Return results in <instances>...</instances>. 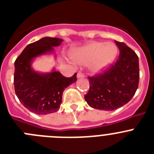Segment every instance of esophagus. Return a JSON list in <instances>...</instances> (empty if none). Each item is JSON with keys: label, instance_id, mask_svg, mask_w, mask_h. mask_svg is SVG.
<instances>
[{"label": "esophagus", "instance_id": "34e87169", "mask_svg": "<svg viewBox=\"0 0 154 154\" xmlns=\"http://www.w3.org/2000/svg\"><path fill=\"white\" fill-rule=\"evenodd\" d=\"M83 77H84V74H83V73L78 72V74H77V78L79 79V78H83Z\"/></svg>", "mask_w": 154, "mask_h": 154}]
</instances>
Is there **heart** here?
Returning a JSON list of instances; mask_svg holds the SVG:
<instances>
[{
  "label": "heart",
  "instance_id": "heart-1",
  "mask_svg": "<svg viewBox=\"0 0 154 154\" xmlns=\"http://www.w3.org/2000/svg\"><path fill=\"white\" fill-rule=\"evenodd\" d=\"M117 51V47L112 42H93L77 50L74 58L79 64H89V69L92 72H99L113 62Z\"/></svg>",
  "mask_w": 154,
  "mask_h": 154
}]
</instances>
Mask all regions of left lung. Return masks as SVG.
<instances>
[{"mask_svg":"<svg viewBox=\"0 0 154 154\" xmlns=\"http://www.w3.org/2000/svg\"><path fill=\"white\" fill-rule=\"evenodd\" d=\"M115 43L119 50L116 62L102 73L88 77L90 86L85 100L96 109L112 111L123 106L131 100L138 88V56L123 42Z\"/></svg>","mask_w":154,"mask_h":154,"instance_id":"1","label":"left lung"}]
</instances>
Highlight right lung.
I'll use <instances>...</instances> for the list:
<instances>
[{
	"instance_id": "1",
	"label": "right lung",
	"mask_w": 154,
	"mask_h": 154,
	"mask_svg": "<svg viewBox=\"0 0 154 154\" xmlns=\"http://www.w3.org/2000/svg\"><path fill=\"white\" fill-rule=\"evenodd\" d=\"M63 40L45 37L28 45L14 62V84L19 101L29 111L38 115L57 112L62 103L65 88L77 80L76 73L67 78L52 71L41 74L31 69V61L43 54L53 51Z\"/></svg>"
}]
</instances>
